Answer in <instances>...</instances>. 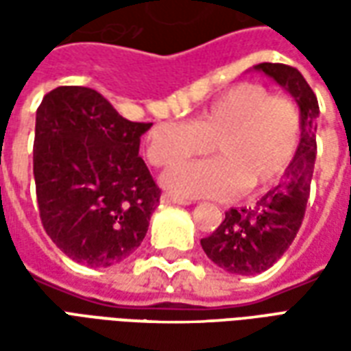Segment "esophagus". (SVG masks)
Returning <instances> with one entry per match:
<instances>
[{
    "instance_id": "obj_1",
    "label": "esophagus",
    "mask_w": 351,
    "mask_h": 351,
    "mask_svg": "<svg viewBox=\"0 0 351 351\" xmlns=\"http://www.w3.org/2000/svg\"><path fill=\"white\" fill-rule=\"evenodd\" d=\"M161 203H165V205H191L190 199L176 197V195H171V193H163L161 195Z\"/></svg>"
}]
</instances>
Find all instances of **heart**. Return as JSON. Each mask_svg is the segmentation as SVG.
Returning a JSON list of instances; mask_svg holds the SVG:
<instances>
[{"instance_id":"1","label":"heart","mask_w":351,"mask_h":351,"mask_svg":"<svg viewBox=\"0 0 351 351\" xmlns=\"http://www.w3.org/2000/svg\"><path fill=\"white\" fill-rule=\"evenodd\" d=\"M301 110L284 95H271L256 82L229 88L191 122L156 123L146 156L156 167H173L205 154L213 143L216 160L186 163L163 176L184 197L233 199L278 184L301 146Z\"/></svg>"}]
</instances>
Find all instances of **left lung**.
<instances>
[{
  "instance_id": "obj_1",
  "label": "left lung",
  "mask_w": 351,
  "mask_h": 351,
  "mask_svg": "<svg viewBox=\"0 0 351 351\" xmlns=\"http://www.w3.org/2000/svg\"><path fill=\"white\" fill-rule=\"evenodd\" d=\"M254 69L276 80L297 101L302 133L297 158L286 176L256 205L229 208L213 235L201 239L208 259L241 276L271 269L297 237L310 197L319 116L316 93L295 67L265 62L254 65Z\"/></svg>"
}]
</instances>
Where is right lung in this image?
<instances>
[{
  "label": "right lung",
  "instance_id": "obj_1",
  "mask_svg": "<svg viewBox=\"0 0 351 351\" xmlns=\"http://www.w3.org/2000/svg\"><path fill=\"white\" fill-rule=\"evenodd\" d=\"M152 123L130 122L99 92L58 86L35 116L34 176L43 228L67 258L110 267L137 250L161 190L138 156Z\"/></svg>",
  "mask_w": 351,
  "mask_h": 351
}]
</instances>
